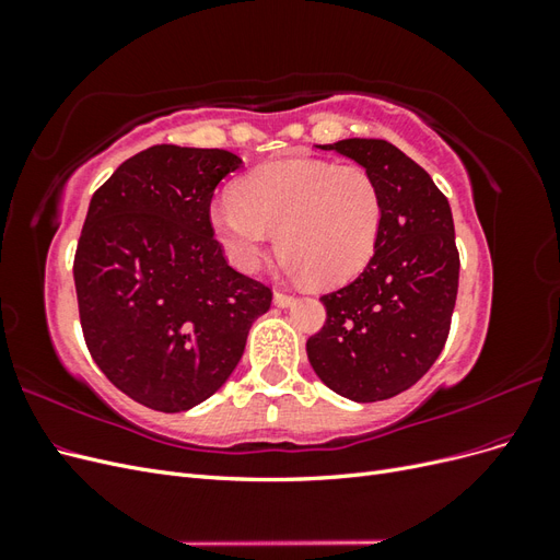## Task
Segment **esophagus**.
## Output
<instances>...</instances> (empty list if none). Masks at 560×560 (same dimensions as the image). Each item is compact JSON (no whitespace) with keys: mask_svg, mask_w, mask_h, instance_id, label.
Returning a JSON list of instances; mask_svg holds the SVG:
<instances>
[{"mask_svg":"<svg viewBox=\"0 0 560 560\" xmlns=\"http://www.w3.org/2000/svg\"><path fill=\"white\" fill-rule=\"evenodd\" d=\"M273 301H276V306L287 308V306H292V303H294V296L287 294V292H276V294H273Z\"/></svg>","mask_w":560,"mask_h":560,"instance_id":"obj_1","label":"esophagus"}]
</instances>
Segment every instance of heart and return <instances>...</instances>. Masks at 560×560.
<instances>
[{
  "mask_svg": "<svg viewBox=\"0 0 560 560\" xmlns=\"http://www.w3.org/2000/svg\"><path fill=\"white\" fill-rule=\"evenodd\" d=\"M383 194L366 167L325 159H284L254 167L217 198L210 226L231 264L259 266L278 231L282 264L317 284H341L374 257Z\"/></svg>",
  "mask_w": 560,
  "mask_h": 560,
  "instance_id": "1",
  "label": "heart"
}]
</instances>
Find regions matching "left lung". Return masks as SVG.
Wrapping results in <instances>:
<instances>
[{"mask_svg":"<svg viewBox=\"0 0 560 560\" xmlns=\"http://www.w3.org/2000/svg\"><path fill=\"white\" fill-rule=\"evenodd\" d=\"M374 175L383 229L374 257L350 284L319 301L327 319L306 350L319 381L352 401H381L428 374L451 331L460 254L446 196L385 140L319 144Z\"/></svg>","mask_w":560,"mask_h":560,"instance_id":"8db88e82","label":"left lung"}]
</instances>
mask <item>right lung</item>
<instances>
[{
  "mask_svg": "<svg viewBox=\"0 0 560 560\" xmlns=\"http://www.w3.org/2000/svg\"><path fill=\"white\" fill-rule=\"evenodd\" d=\"M226 149L156 144L93 194L74 254L81 331L103 374L138 404L179 413L238 366L273 292L231 268L210 226Z\"/></svg>",
  "mask_w": 560,
  "mask_h": 560,
  "instance_id": "obj_1",
  "label": "right lung"
}]
</instances>
